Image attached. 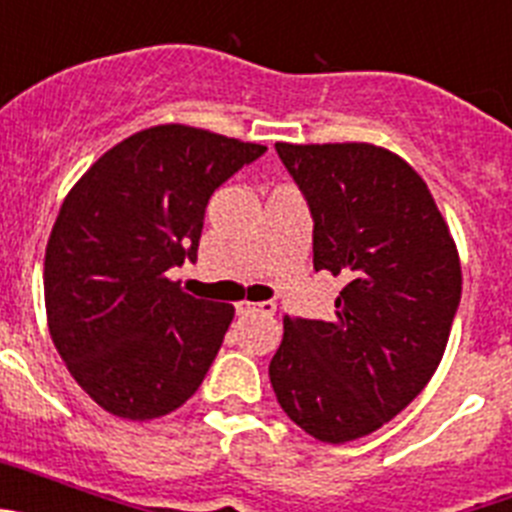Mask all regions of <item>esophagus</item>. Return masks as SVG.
<instances>
[{
	"label": "esophagus",
	"instance_id": "34e87169",
	"mask_svg": "<svg viewBox=\"0 0 512 512\" xmlns=\"http://www.w3.org/2000/svg\"><path fill=\"white\" fill-rule=\"evenodd\" d=\"M235 310H238V312H261V315H274V312H277V305H274V302H248V300H243V302H238V305H235Z\"/></svg>",
	"mask_w": 512,
	"mask_h": 512
}]
</instances>
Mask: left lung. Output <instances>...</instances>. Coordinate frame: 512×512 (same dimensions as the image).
I'll return each instance as SVG.
<instances>
[{"label": "left lung", "instance_id": "8db88e82", "mask_svg": "<svg viewBox=\"0 0 512 512\" xmlns=\"http://www.w3.org/2000/svg\"><path fill=\"white\" fill-rule=\"evenodd\" d=\"M310 205L312 264L343 277L333 320H292L269 364L289 420L323 443L369 436L431 382L461 261L418 171L372 143H277Z\"/></svg>", "mask_w": 512, "mask_h": 512}]
</instances>
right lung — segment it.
<instances>
[{
    "instance_id": "obj_1",
    "label": "right lung",
    "mask_w": 512,
    "mask_h": 512,
    "mask_svg": "<svg viewBox=\"0 0 512 512\" xmlns=\"http://www.w3.org/2000/svg\"><path fill=\"white\" fill-rule=\"evenodd\" d=\"M264 151L153 125L102 153L66 194L45 246V318L102 410L143 423L197 392L235 307L187 295L166 271L197 259L207 200Z\"/></svg>"
}]
</instances>
